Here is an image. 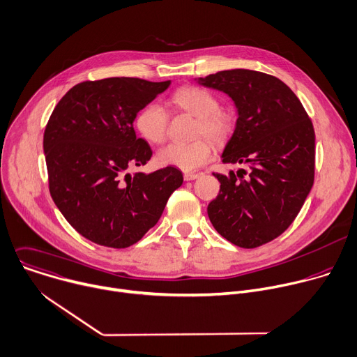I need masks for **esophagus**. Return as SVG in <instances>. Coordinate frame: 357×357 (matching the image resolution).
<instances>
[{"label": "esophagus", "instance_id": "obj_1", "mask_svg": "<svg viewBox=\"0 0 357 357\" xmlns=\"http://www.w3.org/2000/svg\"><path fill=\"white\" fill-rule=\"evenodd\" d=\"M198 177H199L198 173H184V180H185V181L195 180V178H198Z\"/></svg>", "mask_w": 357, "mask_h": 357}]
</instances>
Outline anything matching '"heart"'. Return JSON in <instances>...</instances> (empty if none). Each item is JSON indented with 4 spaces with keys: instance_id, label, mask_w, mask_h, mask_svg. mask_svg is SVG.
<instances>
[{
    "instance_id": "obj_1",
    "label": "heart",
    "mask_w": 357,
    "mask_h": 357,
    "mask_svg": "<svg viewBox=\"0 0 357 357\" xmlns=\"http://www.w3.org/2000/svg\"><path fill=\"white\" fill-rule=\"evenodd\" d=\"M172 102L177 108L197 116L195 135H205L213 142H222L232 129L231 116L220 109L217 97L205 89L185 86L174 91ZM169 114L158 102H149L142 107L135 116L137 133L151 144L159 145L167 136ZM212 144L206 137H198L188 144L174 142L160 149L156 160L160 166H172L180 170L191 172L209 160Z\"/></svg>"
}]
</instances>
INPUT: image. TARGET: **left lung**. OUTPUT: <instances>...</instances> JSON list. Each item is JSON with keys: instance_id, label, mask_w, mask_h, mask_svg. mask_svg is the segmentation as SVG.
<instances>
[{"instance_id": "obj_1", "label": "left lung", "mask_w": 357, "mask_h": 357, "mask_svg": "<svg viewBox=\"0 0 357 357\" xmlns=\"http://www.w3.org/2000/svg\"><path fill=\"white\" fill-rule=\"evenodd\" d=\"M199 84L227 93L238 108L222 163H248L229 176L212 173L220 194L208 205L211 224L231 243L253 249L286 231L305 202L315 174V132L293 90L261 71H218Z\"/></svg>"}]
</instances>
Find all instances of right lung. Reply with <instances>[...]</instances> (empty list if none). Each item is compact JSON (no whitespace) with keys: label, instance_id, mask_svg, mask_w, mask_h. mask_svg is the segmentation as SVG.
I'll return each mask as SVG.
<instances>
[{"label":"right lung","instance_id":"obj_1","mask_svg":"<svg viewBox=\"0 0 357 357\" xmlns=\"http://www.w3.org/2000/svg\"><path fill=\"white\" fill-rule=\"evenodd\" d=\"M169 86L133 77L83 82L64 94L47 121L50 195L67 222L97 245L123 249L139 242L183 184L172 166L129 173L153 155L146 140L136 137L135 116Z\"/></svg>","mask_w":357,"mask_h":357}]
</instances>
